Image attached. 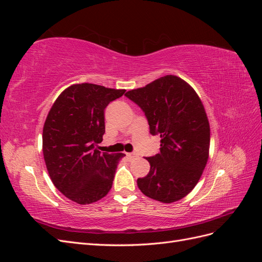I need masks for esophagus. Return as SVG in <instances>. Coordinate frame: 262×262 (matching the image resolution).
Masks as SVG:
<instances>
[{"label":"esophagus","instance_id":"1","mask_svg":"<svg viewBox=\"0 0 262 262\" xmlns=\"http://www.w3.org/2000/svg\"><path fill=\"white\" fill-rule=\"evenodd\" d=\"M126 156H128V158H130V160H134V158L139 157L137 153H126Z\"/></svg>","mask_w":262,"mask_h":262}]
</instances>
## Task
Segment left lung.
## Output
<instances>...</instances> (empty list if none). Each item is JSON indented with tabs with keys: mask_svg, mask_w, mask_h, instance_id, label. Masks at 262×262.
I'll list each match as a JSON object with an SVG mask.
<instances>
[{
	"mask_svg": "<svg viewBox=\"0 0 262 262\" xmlns=\"http://www.w3.org/2000/svg\"><path fill=\"white\" fill-rule=\"evenodd\" d=\"M125 96L143 110L153 136H161V152L146 157L147 175L138 179L146 196L176 202L195 187L209 158L210 124L195 91L176 75L157 78Z\"/></svg>",
	"mask_w": 262,
	"mask_h": 262,
	"instance_id": "obj_1",
	"label": "left lung"
}]
</instances>
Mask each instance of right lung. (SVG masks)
Listing matches in <instances>:
<instances>
[{
  "label": "right lung",
  "mask_w": 262,
  "mask_h": 262,
  "mask_svg": "<svg viewBox=\"0 0 262 262\" xmlns=\"http://www.w3.org/2000/svg\"><path fill=\"white\" fill-rule=\"evenodd\" d=\"M125 90L73 84L55 99L42 130V152L49 176L61 193L78 204H91L112 189L122 153L95 148L105 133V108Z\"/></svg>",
  "instance_id": "obj_1"
}]
</instances>
